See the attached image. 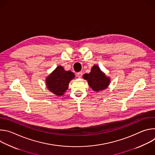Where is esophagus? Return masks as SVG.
<instances>
[{
  "instance_id": "1",
  "label": "esophagus",
  "mask_w": 155,
  "mask_h": 155,
  "mask_svg": "<svg viewBox=\"0 0 155 155\" xmlns=\"http://www.w3.org/2000/svg\"><path fill=\"white\" fill-rule=\"evenodd\" d=\"M82 75H83V74H82V72H78L77 73V77L78 78H81V77H82Z\"/></svg>"
}]
</instances>
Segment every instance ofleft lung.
<instances>
[{"label":"left lung","instance_id":"obj_1","mask_svg":"<svg viewBox=\"0 0 155 155\" xmlns=\"http://www.w3.org/2000/svg\"><path fill=\"white\" fill-rule=\"evenodd\" d=\"M83 77L87 80L88 84L94 91L98 92L105 89L110 83L109 78L107 77L98 66L95 65L91 68V72L84 74Z\"/></svg>","mask_w":155,"mask_h":155}]
</instances>
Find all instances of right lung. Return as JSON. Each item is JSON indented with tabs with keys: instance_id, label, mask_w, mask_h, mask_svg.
<instances>
[{
	"instance_id": "right-lung-1",
	"label": "right lung",
	"mask_w": 155,
	"mask_h": 155,
	"mask_svg": "<svg viewBox=\"0 0 155 155\" xmlns=\"http://www.w3.org/2000/svg\"><path fill=\"white\" fill-rule=\"evenodd\" d=\"M75 77L71 71H65L62 66H58L47 78V86L50 91L57 96H62L68 89L70 81Z\"/></svg>"
}]
</instances>
